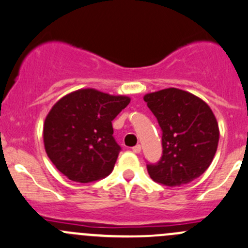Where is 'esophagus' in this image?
<instances>
[{"label": "esophagus", "instance_id": "esophagus-1", "mask_svg": "<svg viewBox=\"0 0 248 248\" xmlns=\"http://www.w3.org/2000/svg\"><path fill=\"white\" fill-rule=\"evenodd\" d=\"M132 150H133V153H136V154H139L141 151V146L139 145H136V146H133V148H132Z\"/></svg>", "mask_w": 248, "mask_h": 248}]
</instances>
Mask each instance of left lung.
Here are the masks:
<instances>
[{
  "label": "left lung",
  "mask_w": 248,
  "mask_h": 248,
  "mask_svg": "<svg viewBox=\"0 0 248 248\" xmlns=\"http://www.w3.org/2000/svg\"><path fill=\"white\" fill-rule=\"evenodd\" d=\"M144 100L162 129V157L146 166L149 175L167 186L193 182L217 151L219 128L213 111L201 98L172 87L148 93Z\"/></svg>",
  "instance_id": "8db88e82"
}]
</instances>
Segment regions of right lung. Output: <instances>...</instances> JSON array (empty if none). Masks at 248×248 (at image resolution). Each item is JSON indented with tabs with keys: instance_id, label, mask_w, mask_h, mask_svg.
Instances as JSON below:
<instances>
[{
	"instance_id": "add662e5",
	"label": "right lung",
	"mask_w": 248,
	"mask_h": 248,
	"mask_svg": "<svg viewBox=\"0 0 248 248\" xmlns=\"http://www.w3.org/2000/svg\"><path fill=\"white\" fill-rule=\"evenodd\" d=\"M131 98L82 88L60 98L43 124L47 156L73 182L90 183L107 177L119 156L111 121Z\"/></svg>"
}]
</instances>
